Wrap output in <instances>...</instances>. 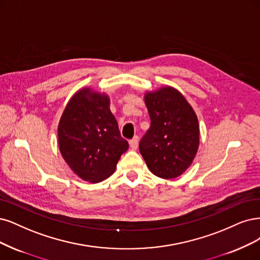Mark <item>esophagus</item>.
<instances>
[{
    "instance_id": "obj_1",
    "label": "esophagus",
    "mask_w": 260,
    "mask_h": 260,
    "mask_svg": "<svg viewBox=\"0 0 260 260\" xmlns=\"http://www.w3.org/2000/svg\"><path fill=\"white\" fill-rule=\"evenodd\" d=\"M129 145H130V147H131V149L136 150V149L138 148V146H139V138H138V137H134V138L129 142Z\"/></svg>"
}]
</instances>
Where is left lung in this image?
<instances>
[{
  "instance_id": "obj_1",
  "label": "left lung",
  "mask_w": 260,
  "mask_h": 260,
  "mask_svg": "<svg viewBox=\"0 0 260 260\" xmlns=\"http://www.w3.org/2000/svg\"><path fill=\"white\" fill-rule=\"evenodd\" d=\"M144 101L150 128L140 141V153L151 173L171 180L182 175L197 155L198 117L185 96L171 86L146 91Z\"/></svg>"
}]
</instances>
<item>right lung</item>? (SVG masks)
<instances>
[{
	"mask_svg": "<svg viewBox=\"0 0 260 260\" xmlns=\"http://www.w3.org/2000/svg\"><path fill=\"white\" fill-rule=\"evenodd\" d=\"M58 144L70 169L89 183L112 175L129 147L110 110L109 95L90 87L79 89L68 102L58 124Z\"/></svg>",
	"mask_w": 260,
	"mask_h": 260,
	"instance_id": "right-lung-1",
	"label": "right lung"
}]
</instances>
